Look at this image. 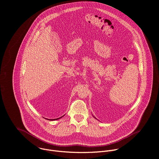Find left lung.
<instances>
[{"label":"left lung","mask_w":159,"mask_h":159,"mask_svg":"<svg viewBox=\"0 0 159 159\" xmlns=\"http://www.w3.org/2000/svg\"><path fill=\"white\" fill-rule=\"evenodd\" d=\"M94 118H96V120H97V118H95V117H94Z\"/></svg>","instance_id":"8db88e82"}]
</instances>
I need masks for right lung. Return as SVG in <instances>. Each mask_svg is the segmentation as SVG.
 <instances>
[{"label": "right lung", "mask_w": 159, "mask_h": 159, "mask_svg": "<svg viewBox=\"0 0 159 159\" xmlns=\"http://www.w3.org/2000/svg\"><path fill=\"white\" fill-rule=\"evenodd\" d=\"M63 116H65V115H63ZM63 116H61V117H60V118H57V119H52H52H50V120H49V119H47V118H46V119H47V120H50V121H54V120H58V119H60V118H62V117H63Z\"/></svg>", "instance_id": "obj_1"}]
</instances>
